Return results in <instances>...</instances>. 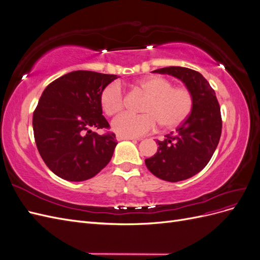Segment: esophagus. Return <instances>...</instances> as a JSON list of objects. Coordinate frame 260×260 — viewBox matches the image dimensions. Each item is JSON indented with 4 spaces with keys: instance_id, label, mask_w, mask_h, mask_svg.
Masks as SVG:
<instances>
[{
    "instance_id": "34e87169",
    "label": "esophagus",
    "mask_w": 260,
    "mask_h": 260,
    "mask_svg": "<svg viewBox=\"0 0 260 260\" xmlns=\"http://www.w3.org/2000/svg\"><path fill=\"white\" fill-rule=\"evenodd\" d=\"M116 139H117V141H121V140H139V139H136V138L122 137V136H120V135H117V136H116Z\"/></svg>"
}]
</instances>
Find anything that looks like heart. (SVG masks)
<instances>
[{"instance_id": "b5f03b06", "label": "heart", "mask_w": 260, "mask_h": 260, "mask_svg": "<svg viewBox=\"0 0 260 260\" xmlns=\"http://www.w3.org/2000/svg\"><path fill=\"white\" fill-rule=\"evenodd\" d=\"M138 88L147 94L141 111L143 114L123 113L112 122L115 132L122 137L138 138L153 131L157 123L162 129H176L191 115L194 99L185 86H174L168 78L154 75L138 82ZM101 107L107 116L120 113L125 95L119 82L108 83L100 94Z\"/></svg>"}]
</instances>
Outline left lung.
I'll list each match as a JSON object with an SVG mask.
<instances>
[{
  "label": "left lung",
  "instance_id": "left-lung-1",
  "mask_svg": "<svg viewBox=\"0 0 260 260\" xmlns=\"http://www.w3.org/2000/svg\"><path fill=\"white\" fill-rule=\"evenodd\" d=\"M183 81L193 94L191 115L159 141L157 153L145 159L147 169L157 178L178 182L193 177L206 166L214 155L221 137L222 119L215 90L199 72L170 66L154 70Z\"/></svg>",
  "mask_w": 260,
  "mask_h": 260
}]
</instances>
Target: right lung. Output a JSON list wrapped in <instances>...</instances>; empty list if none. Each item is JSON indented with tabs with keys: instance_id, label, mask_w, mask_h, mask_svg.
I'll return each instance as SVG.
<instances>
[{
	"instance_id": "add662e5",
	"label": "right lung",
	"mask_w": 260,
	"mask_h": 260,
	"mask_svg": "<svg viewBox=\"0 0 260 260\" xmlns=\"http://www.w3.org/2000/svg\"><path fill=\"white\" fill-rule=\"evenodd\" d=\"M116 75L77 70L51 82L39 100L32 125L38 151L55 175L88 180L111 161L117 140L102 115L100 94ZM106 131L98 135L90 129Z\"/></svg>"
}]
</instances>
